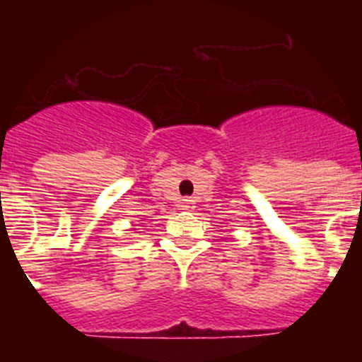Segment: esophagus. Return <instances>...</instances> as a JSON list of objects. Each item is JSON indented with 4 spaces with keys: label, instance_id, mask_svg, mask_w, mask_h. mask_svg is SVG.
Segmentation results:
<instances>
[{
    "label": "esophagus",
    "instance_id": "obj_1",
    "mask_svg": "<svg viewBox=\"0 0 362 362\" xmlns=\"http://www.w3.org/2000/svg\"><path fill=\"white\" fill-rule=\"evenodd\" d=\"M181 209H183V210H192V209H194V201H192V199H183V204H181Z\"/></svg>",
    "mask_w": 362,
    "mask_h": 362
}]
</instances>
